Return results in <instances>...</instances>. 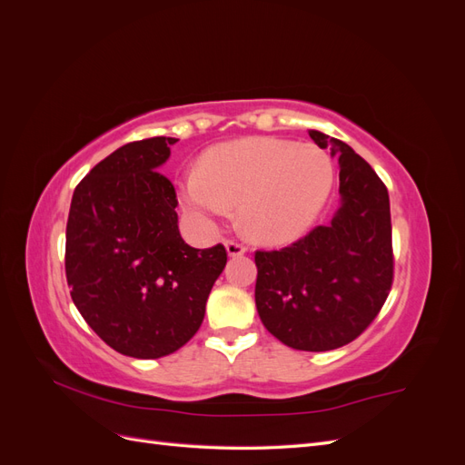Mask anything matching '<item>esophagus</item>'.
Segmentation results:
<instances>
[{
    "instance_id": "obj_1",
    "label": "esophagus",
    "mask_w": 465,
    "mask_h": 465,
    "mask_svg": "<svg viewBox=\"0 0 465 465\" xmlns=\"http://www.w3.org/2000/svg\"><path fill=\"white\" fill-rule=\"evenodd\" d=\"M227 252H229V256H232V258H236V256H242V254H246V246L244 244H241V242H236V241H229L227 244Z\"/></svg>"
}]
</instances>
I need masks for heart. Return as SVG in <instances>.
Returning a JSON list of instances; mask_svg holds the SVG:
<instances>
[{
	"label": "heart",
	"mask_w": 465,
	"mask_h": 465,
	"mask_svg": "<svg viewBox=\"0 0 465 465\" xmlns=\"http://www.w3.org/2000/svg\"><path fill=\"white\" fill-rule=\"evenodd\" d=\"M333 161L311 143L244 137L209 149L180 180V202L205 229L232 215L256 242L285 244L311 227L333 186Z\"/></svg>",
	"instance_id": "obj_1"
}]
</instances>
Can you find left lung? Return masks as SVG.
Segmentation results:
<instances>
[{
	"mask_svg": "<svg viewBox=\"0 0 465 465\" xmlns=\"http://www.w3.org/2000/svg\"><path fill=\"white\" fill-rule=\"evenodd\" d=\"M308 135L340 157L341 207L281 250L256 252V306L265 330L301 351L343 347L367 330L393 281L390 198L372 166L340 139Z\"/></svg>",
	"mask_w": 465,
	"mask_h": 465,
	"instance_id": "left-lung-1",
	"label": "left lung"
}]
</instances>
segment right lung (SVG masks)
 <instances>
[{
    "instance_id": "add662e5",
    "label": "right lung",
    "mask_w": 465,
    "mask_h": 465,
    "mask_svg": "<svg viewBox=\"0 0 465 465\" xmlns=\"http://www.w3.org/2000/svg\"><path fill=\"white\" fill-rule=\"evenodd\" d=\"M174 137L116 149L83 178L69 207L65 277L81 316L122 355L159 359L200 330L223 244L182 241L176 190L159 173Z\"/></svg>"
}]
</instances>
